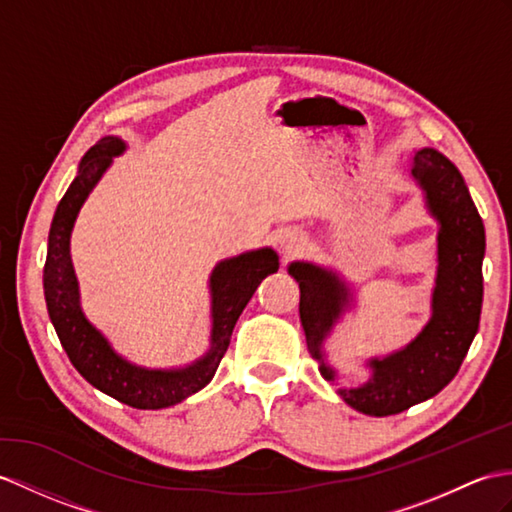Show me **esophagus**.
Here are the masks:
<instances>
[{"mask_svg":"<svg viewBox=\"0 0 512 512\" xmlns=\"http://www.w3.org/2000/svg\"><path fill=\"white\" fill-rule=\"evenodd\" d=\"M278 243H280V249L284 254H293L299 247H302V236H299L297 232H284V234H280Z\"/></svg>","mask_w":512,"mask_h":512,"instance_id":"obj_1","label":"esophagus"}]
</instances>
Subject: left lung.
Here are the masks:
<instances>
[{"instance_id": "8db88e82", "label": "left lung", "mask_w": 512, "mask_h": 512, "mask_svg": "<svg viewBox=\"0 0 512 512\" xmlns=\"http://www.w3.org/2000/svg\"><path fill=\"white\" fill-rule=\"evenodd\" d=\"M410 176L439 221L432 317L400 352L371 358V378L363 386L339 389L345 404L371 417L397 415L445 389L463 365L480 323L484 226L467 184L454 162L432 147L415 152ZM289 273L299 282V319L308 350L319 360L321 376L334 382L323 341L350 304V289L336 273L313 263H291Z\"/></svg>"}]
</instances>
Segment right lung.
Returning a JSON list of instances; mask_svg holds the SVG:
<instances>
[{
    "instance_id": "1",
    "label": "right lung",
    "mask_w": 512,
    "mask_h": 512,
    "mask_svg": "<svg viewBox=\"0 0 512 512\" xmlns=\"http://www.w3.org/2000/svg\"><path fill=\"white\" fill-rule=\"evenodd\" d=\"M123 149H126V143L117 136H104L84 154L78 176L71 182L65 197L60 199L52 228H49L43 289L49 319H52L58 339L80 376L121 404L141 410H158L186 400L213 380L230 345L236 319L241 317L258 284L269 273H276L280 263L278 254L271 247H263L256 252L221 260L213 269L210 273V297H213L210 350L193 365L182 369H145L119 356L104 339V334L91 326L82 313L69 241L84 199L110 167L112 156H119Z\"/></svg>"
}]
</instances>
